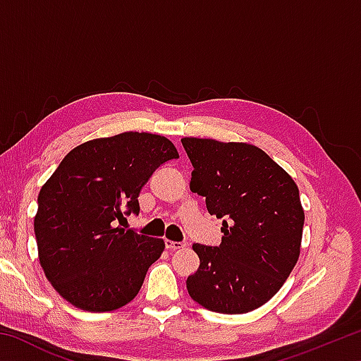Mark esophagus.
<instances>
[{
    "mask_svg": "<svg viewBox=\"0 0 361 361\" xmlns=\"http://www.w3.org/2000/svg\"><path fill=\"white\" fill-rule=\"evenodd\" d=\"M166 247L169 250H180V248H185L186 243L185 242H173V240H166Z\"/></svg>",
    "mask_w": 361,
    "mask_h": 361,
    "instance_id": "esophagus-1",
    "label": "esophagus"
}]
</instances>
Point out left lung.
<instances>
[{"instance_id":"8db88e82","label":"left lung","mask_w":361,"mask_h":361,"mask_svg":"<svg viewBox=\"0 0 361 361\" xmlns=\"http://www.w3.org/2000/svg\"><path fill=\"white\" fill-rule=\"evenodd\" d=\"M192 192L223 218L219 245L194 243L200 264L189 296L219 314H245L288 279L301 248L304 210L296 183L264 151L247 143L183 138Z\"/></svg>"}]
</instances>
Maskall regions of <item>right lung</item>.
I'll use <instances>...</instances> for the list:
<instances>
[{"label": "right lung", "mask_w": 361, "mask_h": 361, "mask_svg": "<svg viewBox=\"0 0 361 361\" xmlns=\"http://www.w3.org/2000/svg\"><path fill=\"white\" fill-rule=\"evenodd\" d=\"M178 159L161 135L124 132L76 146L41 188L35 235L46 277L76 307L108 312L130 302L164 240L121 228L138 215V194Z\"/></svg>", "instance_id": "right-lung-1"}]
</instances>
